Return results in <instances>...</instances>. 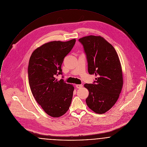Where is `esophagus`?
Listing matches in <instances>:
<instances>
[{
	"label": "esophagus",
	"mask_w": 147,
	"mask_h": 147,
	"mask_svg": "<svg viewBox=\"0 0 147 147\" xmlns=\"http://www.w3.org/2000/svg\"><path fill=\"white\" fill-rule=\"evenodd\" d=\"M82 86H83V85H81H81H76V87L77 88H80L82 87Z\"/></svg>",
	"instance_id": "obj_1"
}]
</instances>
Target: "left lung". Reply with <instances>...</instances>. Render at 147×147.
<instances>
[{
	"label": "left lung",
	"mask_w": 147,
	"mask_h": 147,
	"mask_svg": "<svg viewBox=\"0 0 147 147\" xmlns=\"http://www.w3.org/2000/svg\"><path fill=\"white\" fill-rule=\"evenodd\" d=\"M78 40L86 54L89 74L97 76L93 84L84 85L89 92L86 104L96 113H106L116 103L123 85L119 57L113 47L100 36Z\"/></svg>",
	"instance_id": "obj_1"
}]
</instances>
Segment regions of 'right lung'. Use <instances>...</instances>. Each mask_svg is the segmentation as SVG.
<instances>
[{
    "label": "right lung",
    "mask_w": 147,
    "mask_h": 147,
    "mask_svg": "<svg viewBox=\"0 0 147 147\" xmlns=\"http://www.w3.org/2000/svg\"><path fill=\"white\" fill-rule=\"evenodd\" d=\"M76 39L62 42L53 41L38 47L32 53L28 66V78L35 99L48 115L60 117L69 110L74 87L57 81L62 74L64 57L74 46Z\"/></svg>",
    "instance_id": "obj_1"
}]
</instances>
